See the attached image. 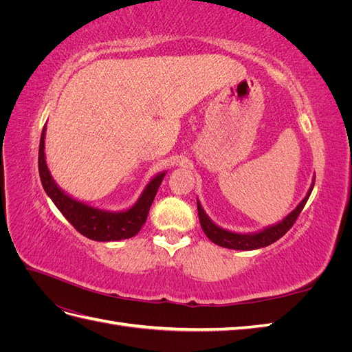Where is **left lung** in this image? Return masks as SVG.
Segmentation results:
<instances>
[{"label":"left lung","instance_id":"1","mask_svg":"<svg viewBox=\"0 0 352 352\" xmlns=\"http://www.w3.org/2000/svg\"><path fill=\"white\" fill-rule=\"evenodd\" d=\"M314 180H316V175L313 176V182H311L310 189H308L307 195L302 198L300 204L295 207V210H292L289 212V214L283 217L278 223H273V225H270V226H265L261 230L251 232V233H239V232H232V230L220 228L208 217L204 208H202L199 199L197 198L198 217H199L201 228L211 242H214L216 245H219V247H223V248L251 251V250H258V248L267 247V245L280 239L285 233L292 228L294 221L296 220L298 216H300V212L302 211L305 202L308 201V198H310V194H311L313 186H314Z\"/></svg>","mask_w":352,"mask_h":352}]
</instances>
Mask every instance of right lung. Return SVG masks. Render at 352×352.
<instances>
[{
    "instance_id": "1",
    "label": "right lung",
    "mask_w": 352,
    "mask_h": 352,
    "mask_svg": "<svg viewBox=\"0 0 352 352\" xmlns=\"http://www.w3.org/2000/svg\"><path fill=\"white\" fill-rule=\"evenodd\" d=\"M45 135L47 124L42 129L39 141V177L47 195L54 202L61 214L70 221V225L79 233H82L83 236L98 242L122 241L135 236L146 221L150 207L167 170L151 177L150 182L146 184L141 192L140 198L129 208L120 211L104 210L69 195L67 192H65V189L58 186L50 172L45 160Z\"/></svg>"
}]
</instances>
